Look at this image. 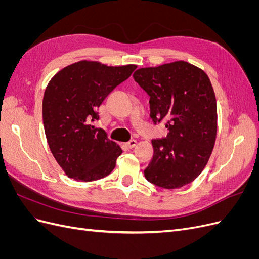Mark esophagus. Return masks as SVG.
<instances>
[{
    "instance_id": "obj_1",
    "label": "esophagus",
    "mask_w": 259,
    "mask_h": 259,
    "mask_svg": "<svg viewBox=\"0 0 259 259\" xmlns=\"http://www.w3.org/2000/svg\"><path fill=\"white\" fill-rule=\"evenodd\" d=\"M136 144H137V142H136V140H135V139H131V140H130V142H127V143H126V144H125V145H126V147H127V148L132 149V148H134V147L136 146Z\"/></svg>"
}]
</instances>
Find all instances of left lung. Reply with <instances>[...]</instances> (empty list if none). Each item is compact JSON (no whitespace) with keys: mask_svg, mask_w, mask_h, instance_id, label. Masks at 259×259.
<instances>
[{"mask_svg":"<svg viewBox=\"0 0 259 259\" xmlns=\"http://www.w3.org/2000/svg\"><path fill=\"white\" fill-rule=\"evenodd\" d=\"M135 82L150 97L153 123L165 122L166 137L152 140L153 158L145 169L151 184L177 189L204 169L215 145L217 105L207 74L186 61L138 69Z\"/></svg>","mask_w":259,"mask_h":259,"instance_id":"obj_1","label":"left lung"}]
</instances>
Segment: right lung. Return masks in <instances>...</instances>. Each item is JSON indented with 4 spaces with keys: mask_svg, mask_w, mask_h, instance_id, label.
Listing matches in <instances>:
<instances>
[{
    "mask_svg": "<svg viewBox=\"0 0 259 259\" xmlns=\"http://www.w3.org/2000/svg\"><path fill=\"white\" fill-rule=\"evenodd\" d=\"M137 67H108L96 61L70 65L50 81L43 98V123L51 151L65 173L77 182L106 177L122 149L92 124L98 108Z\"/></svg>",
    "mask_w": 259,
    "mask_h": 259,
    "instance_id": "add662e5",
    "label": "right lung"
}]
</instances>
